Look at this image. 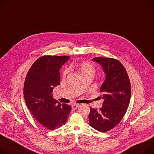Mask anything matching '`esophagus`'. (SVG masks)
Wrapping results in <instances>:
<instances>
[{
    "label": "esophagus",
    "mask_w": 154,
    "mask_h": 154,
    "mask_svg": "<svg viewBox=\"0 0 154 154\" xmlns=\"http://www.w3.org/2000/svg\"><path fill=\"white\" fill-rule=\"evenodd\" d=\"M79 106V104H72V108L73 110H75Z\"/></svg>",
    "instance_id": "esophagus-1"
}]
</instances>
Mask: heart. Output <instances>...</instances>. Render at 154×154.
Segmentation results:
<instances>
[{"instance_id":"1","label":"heart","mask_w":154,"mask_h":154,"mask_svg":"<svg viewBox=\"0 0 154 154\" xmlns=\"http://www.w3.org/2000/svg\"><path fill=\"white\" fill-rule=\"evenodd\" d=\"M78 69L81 71L82 74L84 75L88 73H93L94 74V66L87 61H83L77 64ZM67 72V69H65L63 72V75H66Z\"/></svg>"}]
</instances>
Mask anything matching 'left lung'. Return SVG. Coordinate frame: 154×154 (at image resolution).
I'll return each instance as SVG.
<instances>
[{
    "instance_id": "1",
    "label": "left lung",
    "mask_w": 154,
    "mask_h": 154,
    "mask_svg": "<svg viewBox=\"0 0 154 154\" xmlns=\"http://www.w3.org/2000/svg\"><path fill=\"white\" fill-rule=\"evenodd\" d=\"M92 61L101 66L106 77L100 88L103 106L100 110L90 107L89 123L98 131L106 132L116 127L127 112L131 97L130 82L118 60L98 57Z\"/></svg>"
}]
</instances>
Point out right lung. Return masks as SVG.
Masks as SVG:
<instances>
[{"label":"right lung","instance_id":"1","mask_svg":"<svg viewBox=\"0 0 154 154\" xmlns=\"http://www.w3.org/2000/svg\"><path fill=\"white\" fill-rule=\"evenodd\" d=\"M69 57L45 56L32 64L24 85L26 104L34 118L44 127L54 130L64 125L71 106L53 98V88L60 84V69Z\"/></svg>","mask_w":154,"mask_h":154}]
</instances>
